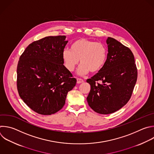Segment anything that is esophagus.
<instances>
[{
  "mask_svg": "<svg viewBox=\"0 0 154 154\" xmlns=\"http://www.w3.org/2000/svg\"><path fill=\"white\" fill-rule=\"evenodd\" d=\"M83 82H84V80L83 79H80V78L77 79V83L80 84V83H83Z\"/></svg>",
  "mask_w": 154,
  "mask_h": 154,
  "instance_id": "obj_1",
  "label": "esophagus"
}]
</instances>
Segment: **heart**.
Segmentation results:
<instances>
[{"instance_id":"1","label":"heart","mask_w":154,"mask_h":154,"mask_svg":"<svg viewBox=\"0 0 154 154\" xmlns=\"http://www.w3.org/2000/svg\"><path fill=\"white\" fill-rule=\"evenodd\" d=\"M107 54V48L103 43L81 38L73 42L70 49L63 51L62 58L66 68L71 72L74 70L80 60L81 65L78 74L83 75L89 71H100L106 62Z\"/></svg>"}]
</instances>
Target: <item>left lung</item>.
<instances>
[{"instance_id":"left-lung-1","label":"left lung","mask_w":154,"mask_h":154,"mask_svg":"<svg viewBox=\"0 0 154 154\" xmlns=\"http://www.w3.org/2000/svg\"><path fill=\"white\" fill-rule=\"evenodd\" d=\"M106 62L86 82L91 85L87 97L95 112L109 114L121 109L131 98L137 79V69L131 49L114 38L108 37Z\"/></svg>"}]
</instances>
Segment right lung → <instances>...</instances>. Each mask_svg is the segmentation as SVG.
I'll return each mask as SVG.
<instances>
[{
    "instance_id": "obj_1",
    "label": "right lung",
    "mask_w": 154,
    "mask_h": 154,
    "mask_svg": "<svg viewBox=\"0 0 154 154\" xmlns=\"http://www.w3.org/2000/svg\"><path fill=\"white\" fill-rule=\"evenodd\" d=\"M66 36H48L29 44L17 68V88L21 99L34 112L51 115L65 104L76 79L63 65Z\"/></svg>"
}]
</instances>
